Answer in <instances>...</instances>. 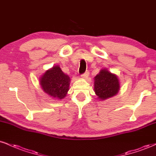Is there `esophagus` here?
<instances>
[{"label": "esophagus", "mask_w": 156, "mask_h": 156, "mask_svg": "<svg viewBox=\"0 0 156 156\" xmlns=\"http://www.w3.org/2000/svg\"><path fill=\"white\" fill-rule=\"evenodd\" d=\"M89 74V73L88 72V71H87V72H86L85 73H83V74L81 75V77H82V78H85V79H87V78H88Z\"/></svg>", "instance_id": "34e87169"}]
</instances>
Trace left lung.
Segmentation results:
<instances>
[{
    "instance_id": "8db88e82",
    "label": "left lung",
    "mask_w": 156,
    "mask_h": 156,
    "mask_svg": "<svg viewBox=\"0 0 156 156\" xmlns=\"http://www.w3.org/2000/svg\"><path fill=\"white\" fill-rule=\"evenodd\" d=\"M94 92L101 101L112 98L119 92L120 86L118 77L108 69H101L99 74L94 77Z\"/></svg>"
}]
</instances>
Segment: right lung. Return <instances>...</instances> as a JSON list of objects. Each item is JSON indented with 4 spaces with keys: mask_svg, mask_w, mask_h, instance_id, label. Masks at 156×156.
Masks as SVG:
<instances>
[{
    "mask_svg": "<svg viewBox=\"0 0 156 156\" xmlns=\"http://www.w3.org/2000/svg\"><path fill=\"white\" fill-rule=\"evenodd\" d=\"M39 80L42 90L53 99H63L67 94L70 78L58 65L46 71Z\"/></svg>",
    "mask_w": 156,
    "mask_h": 156,
    "instance_id": "1",
    "label": "right lung"
}]
</instances>
